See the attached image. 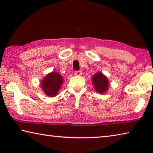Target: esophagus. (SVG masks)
Returning <instances> with one entry per match:
<instances>
[{"label": "esophagus", "instance_id": "1", "mask_svg": "<svg viewBox=\"0 0 153 153\" xmlns=\"http://www.w3.org/2000/svg\"><path fill=\"white\" fill-rule=\"evenodd\" d=\"M74 74L76 76H81V75L82 74V71H76Z\"/></svg>", "mask_w": 153, "mask_h": 153}]
</instances>
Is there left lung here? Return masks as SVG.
Segmentation results:
<instances>
[{
	"label": "left lung",
	"mask_w": 153,
	"mask_h": 153,
	"mask_svg": "<svg viewBox=\"0 0 153 153\" xmlns=\"http://www.w3.org/2000/svg\"><path fill=\"white\" fill-rule=\"evenodd\" d=\"M92 84L94 86L95 90L98 93H104L108 90V81L107 77L102 73L98 72L92 77Z\"/></svg>",
	"instance_id": "1"
}]
</instances>
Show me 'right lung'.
<instances>
[{
    "instance_id": "obj_1",
    "label": "right lung",
    "mask_w": 153,
    "mask_h": 153,
    "mask_svg": "<svg viewBox=\"0 0 153 153\" xmlns=\"http://www.w3.org/2000/svg\"><path fill=\"white\" fill-rule=\"evenodd\" d=\"M63 82V77L60 74L56 72H52L43 79L41 82V86L46 94L48 97H53L58 93Z\"/></svg>"
}]
</instances>
